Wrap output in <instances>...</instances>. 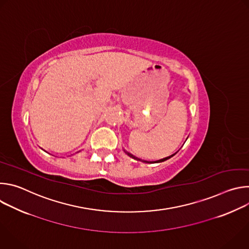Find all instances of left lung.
<instances>
[{
    "instance_id": "8db88e82",
    "label": "left lung",
    "mask_w": 249,
    "mask_h": 249,
    "mask_svg": "<svg viewBox=\"0 0 249 249\" xmlns=\"http://www.w3.org/2000/svg\"><path fill=\"white\" fill-rule=\"evenodd\" d=\"M187 140V139H186ZM124 152L129 156V157H131V158H133V159H135L136 160H140V161H143V162H146V163H157V162H162V161H164V160H168V159H170L171 157H173L174 155H176L177 153H178V151H177L176 153H174L173 155H171V156H169V157H166V158H163V159H161V160H155V161H149V160H141V159H139V158H136L135 156H133L132 154H130V153H128V152H126L125 150H124Z\"/></svg>"
}]
</instances>
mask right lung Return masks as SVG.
Returning a JSON list of instances; mask_svg holds the SVG:
<instances>
[{
    "label": "right lung",
    "mask_w": 249,
    "mask_h": 249,
    "mask_svg": "<svg viewBox=\"0 0 249 249\" xmlns=\"http://www.w3.org/2000/svg\"><path fill=\"white\" fill-rule=\"evenodd\" d=\"M78 153H79V152H78Z\"/></svg>",
    "instance_id": "1"
}]
</instances>
